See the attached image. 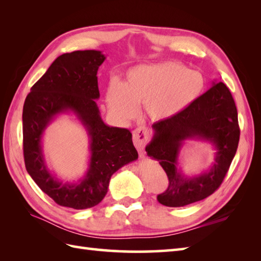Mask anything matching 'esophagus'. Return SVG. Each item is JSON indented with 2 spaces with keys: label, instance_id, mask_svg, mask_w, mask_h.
I'll use <instances>...</instances> for the list:
<instances>
[{
  "label": "esophagus",
  "instance_id": "1",
  "mask_svg": "<svg viewBox=\"0 0 261 261\" xmlns=\"http://www.w3.org/2000/svg\"><path fill=\"white\" fill-rule=\"evenodd\" d=\"M149 139H150V136H149V132L145 127H138L134 131V145L140 153L143 152V148L147 145Z\"/></svg>",
  "mask_w": 261,
  "mask_h": 261
}]
</instances>
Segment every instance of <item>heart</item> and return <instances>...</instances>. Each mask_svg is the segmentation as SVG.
Segmentation results:
<instances>
[{
  "label": "heart",
  "mask_w": 261,
  "mask_h": 261,
  "mask_svg": "<svg viewBox=\"0 0 261 261\" xmlns=\"http://www.w3.org/2000/svg\"><path fill=\"white\" fill-rule=\"evenodd\" d=\"M204 88L202 74L175 63L139 65L126 71L123 83L112 81L105 92L111 112L120 120L135 116L143 102L154 121L175 118L196 101Z\"/></svg>",
  "instance_id": "obj_1"
}]
</instances>
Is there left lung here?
I'll return each instance as SVG.
<instances>
[{
    "label": "left lung",
    "instance_id": "8db88e82",
    "mask_svg": "<svg viewBox=\"0 0 261 261\" xmlns=\"http://www.w3.org/2000/svg\"><path fill=\"white\" fill-rule=\"evenodd\" d=\"M153 136L146 147L147 154L157 160L168 176L169 185L157 196L165 206L180 207L213 194L228 173L240 138L238 112L229 88L212 82L207 92L185 111L167 121L152 124ZM196 140L214 147L215 162L198 175L188 176L180 168L181 148Z\"/></svg>",
    "mask_w": 261,
    "mask_h": 261
}]
</instances>
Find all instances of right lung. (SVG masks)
Instances as JSON below:
<instances>
[{"mask_svg": "<svg viewBox=\"0 0 261 261\" xmlns=\"http://www.w3.org/2000/svg\"><path fill=\"white\" fill-rule=\"evenodd\" d=\"M107 56L99 50H77L59 56L31 87L24 101L23 154L28 173L40 190L62 206H95L108 193L116 170L138 159L132 134L102 120L97 70ZM74 116L90 140L88 169L81 179L64 182L50 171L43 153L46 127L60 115Z\"/></svg>", "mask_w": 261, "mask_h": 261, "instance_id": "obj_1", "label": "right lung"}]
</instances>
